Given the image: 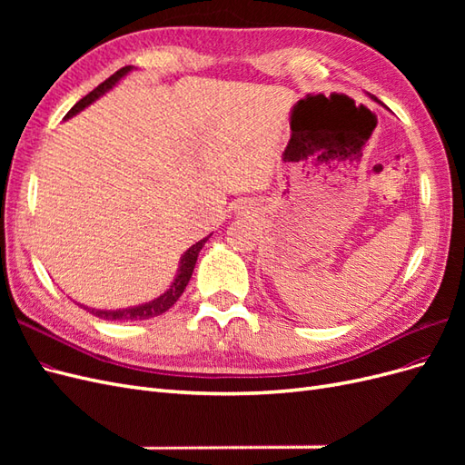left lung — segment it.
I'll use <instances>...</instances> for the list:
<instances>
[{
    "label": "left lung",
    "mask_w": 465,
    "mask_h": 465,
    "mask_svg": "<svg viewBox=\"0 0 465 465\" xmlns=\"http://www.w3.org/2000/svg\"><path fill=\"white\" fill-rule=\"evenodd\" d=\"M374 101H376V98H374Z\"/></svg>",
    "instance_id": "obj_1"
}]
</instances>
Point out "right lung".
<instances>
[{"label":"right lung","mask_w":465,"mask_h":465,"mask_svg":"<svg viewBox=\"0 0 465 465\" xmlns=\"http://www.w3.org/2000/svg\"><path fill=\"white\" fill-rule=\"evenodd\" d=\"M134 72V65H125L122 67L120 72H116L112 77H108L104 83H101L94 91H91L87 96H83L81 101L67 112L64 120H69L77 116L81 110H85L87 106H91L94 101H98L103 94H106L108 91L114 89L118 83ZM211 236V234H209ZM209 236L202 238L200 242L192 244L184 254H182L180 258V263H178V270H176V275L173 279L171 287H168L163 294H159L157 299H153L149 302H143V304H137V306H128V308H110V311H106V308H91V306H85L81 304L85 311H89L91 314L103 318V320H116V322H130V320H147V318H154L159 316L163 312H166L168 308H171L180 297L182 292H184L188 281L193 273V267H195V262H198V256H200V250L205 246V242L209 241Z\"/></svg>","instance_id":"obj_1"}]
</instances>
